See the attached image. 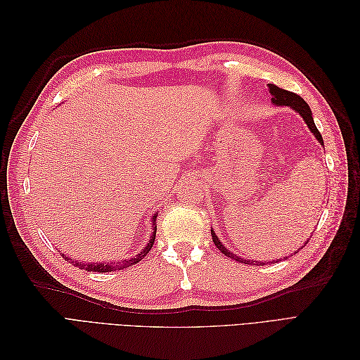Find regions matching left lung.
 I'll list each match as a JSON object with an SVG mask.
<instances>
[{"mask_svg":"<svg viewBox=\"0 0 360 360\" xmlns=\"http://www.w3.org/2000/svg\"><path fill=\"white\" fill-rule=\"evenodd\" d=\"M267 85H269V93L271 94V102H274V103L278 105V106H290V108H292L294 111L299 112L300 117L304 120V123H307L308 127L311 129V132L314 134V136L317 138L319 143L324 147L321 134L319 132L317 126H315V123H314L312 112H311V108L308 106V103L304 102V101L302 99V97L297 96L296 93H291V91H288V90H282V89H279V86L275 85V84H267ZM212 238H213V243L216 245V248L219 249L221 252H222L224 255H226L228 258H233V259L238 261V263L258 266L259 261L257 263V261H252V259H243V258H240V257H237L236 254H233L231 250H228V249L221 243L219 237H217V236L214 234L213 230H212ZM271 263H274V261H271ZM259 264H264V263H259Z\"/></svg>","mask_w":360,"mask_h":360,"instance_id":"8db88e82","label":"left lung"}]
</instances>
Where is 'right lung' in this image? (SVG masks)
Segmentation results:
<instances>
[{
  "label": "right lung",
  "instance_id": "add662e5",
  "mask_svg": "<svg viewBox=\"0 0 360 360\" xmlns=\"http://www.w3.org/2000/svg\"><path fill=\"white\" fill-rule=\"evenodd\" d=\"M156 217H158V214H155L153 216V221H151V222H153V234H151V237H150V242L147 243V246L143 250H141V252L136 257L129 258V259H123L122 263H120V261H117V263H99V264H84V263H78V261H72V263L75 266H78L79 269L86 270V271H101V274H106V271H114V270H120V269H126L129 266L136 264L138 261L143 259L150 252V249L153 248L155 238H156V224H155L156 222ZM64 258H66V257H64ZM66 261H69V258H66Z\"/></svg>",
  "mask_w": 360,
  "mask_h": 360
}]
</instances>
